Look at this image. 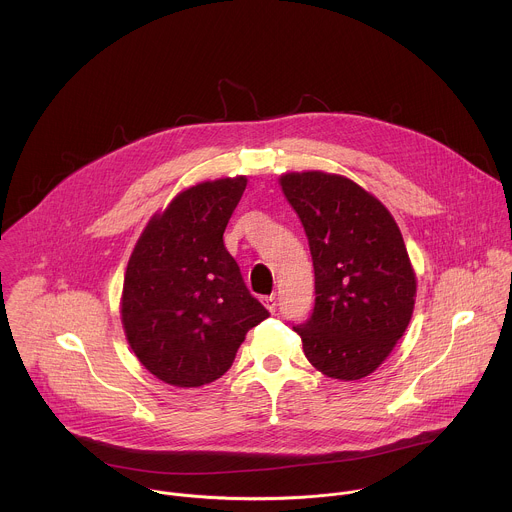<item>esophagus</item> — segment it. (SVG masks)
<instances>
[{"instance_id": "obj_1", "label": "esophagus", "mask_w": 512, "mask_h": 512, "mask_svg": "<svg viewBox=\"0 0 512 512\" xmlns=\"http://www.w3.org/2000/svg\"><path fill=\"white\" fill-rule=\"evenodd\" d=\"M263 305L267 307V311H269V313H275V309H277V297H275V295L263 297Z\"/></svg>"}]
</instances>
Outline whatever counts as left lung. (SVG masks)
Returning a JSON list of instances; mask_svg holds the SVG:
<instances>
[{"instance_id": "left-lung-1", "label": "left lung", "mask_w": 512, "mask_h": 512, "mask_svg": "<svg viewBox=\"0 0 512 512\" xmlns=\"http://www.w3.org/2000/svg\"><path fill=\"white\" fill-rule=\"evenodd\" d=\"M315 269V309L293 327L309 363L359 381L391 355L415 309L417 275L391 211L355 181L325 171L279 177Z\"/></svg>"}]
</instances>
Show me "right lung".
<instances>
[{
  "mask_svg": "<svg viewBox=\"0 0 512 512\" xmlns=\"http://www.w3.org/2000/svg\"><path fill=\"white\" fill-rule=\"evenodd\" d=\"M247 177L197 183L155 213L129 257L121 323L139 363L191 389L217 381L269 311L249 293L223 243Z\"/></svg>",
  "mask_w": 512,
  "mask_h": 512,
  "instance_id": "add662e5",
  "label": "right lung"
}]
</instances>
